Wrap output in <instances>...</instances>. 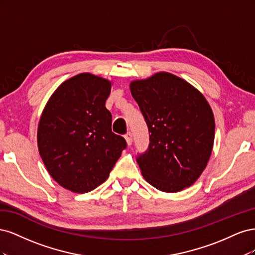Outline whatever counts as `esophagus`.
<instances>
[{
	"label": "esophagus",
	"mask_w": 255,
	"mask_h": 255,
	"mask_svg": "<svg viewBox=\"0 0 255 255\" xmlns=\"http://www.w3.org/2000/svg\"><path fill=\"white\" fill-rule=\"evenodd\" d=\"M125 138H126V140H127V143H128V145H130L132 144V142H133V137H132V133H127L126 135H125Z\"/></svg>",
	"instance_id": "esophagus-1"
}]
</instances>
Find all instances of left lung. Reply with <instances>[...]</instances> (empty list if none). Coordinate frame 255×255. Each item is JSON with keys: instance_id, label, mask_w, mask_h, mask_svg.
Segmentation results:
<instances>
[{"instance_id": "8db88e82", "label": "left lung", "mask_w": 255, "mask_h": 255, "mask_svg": "<svg viewBox=\"0 0 255 255\" xmlns=\"http://www.w3.org/2000/svg\"><path fill=\"white\" fill-rule=\"evenodd\" d=\"M150 133L149 148L137 157L144 180L165 192L191 186L211 157L215 118L196 87L169 72L130 82Z\"/></svg>"}]
</instances>
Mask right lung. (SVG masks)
<instances>
[{
	"label": "right lung",
	"instance_id": "right-lung-1",
	"mask_svg": "<svg viewBox=\"0 0 255 255\" xmlns=\"http://www.w3.org/2000/svg\"><path fill=\"white\" fill-rule=\"evenodd\" d=\"M112 82L80 73L61 83L42 111L37 143L43 164L61 187L85 194L104 183L125 138L112 132L105 102Z\"/></svg>",
	"mask_w": 255,
	"mask_h": 255
}]
</instances>
